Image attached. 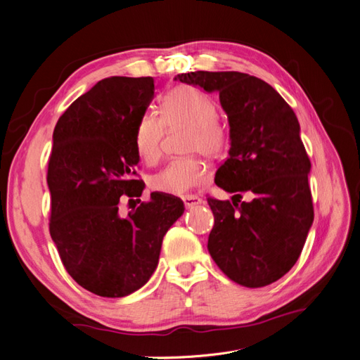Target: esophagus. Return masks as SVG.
Wrapping results in <instances>:
<instances>
[{"label": "esophagus", "mask_w": 360, "mask_h": 360, "mask_svg": "<svg viewBox=\"0 0 360 360\" xmlns=\"http://www.w3.org/2000/svg\"><path fill=\"white\" fill-rule=\"evenodd\" d=\"M183 204L186 207H195L198 204H202V200L200 197H197V195H186V197H183Z\"/></svg>", "instance_id": "obj_1"}]
</instances>
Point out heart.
<instances>
[{
    "label": "heart",
    "instance_id": "obj_1",
    "mask_svg": "<svg viewBox=\"0 0 360 360\" xmlns=\"http://www.w3.org/2000/svg\"><path fill=\"white\" fill-rule=\"evenodd\" d=\"M189 126L188 153H201L209 159L221 158L231 143L228 126L217 117V106L209 96L193 86H177L162 102V117L146 112L135 129V147L148 165L162 155L165 126ZM207 179V168L197 158L174 159L151 179V188L162 193L181 195L200 186Z\"/></svg>",
    "mask_w": 360,
    "mask_h": 360
}]
</instances>
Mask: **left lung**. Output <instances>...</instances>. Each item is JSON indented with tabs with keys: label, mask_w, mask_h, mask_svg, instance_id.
<instances>
[{
	"label": "left lung",
	"mask_w": 360,
	"mask_h": 360,
	"mask_svg": "<svg viewBox=\"0 0 360 360\" xmlns=\"http://www.w3.org/2000/svg\"><path fill=\"white\" fill-rule=\"evenodd\" d=\"M179 81L217 91L228 115L230 156L214 181L231 201L209 197V252L231 281L259 288L296 264L314 221L311 160L291 106L274 86L240 72H191ZM253 195L249 203L243 193Z\"/></svg>",
	"instance_id": "1"
}]
</instances>
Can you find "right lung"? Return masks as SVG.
Wrapping results in <instances>:
<instances>
[{"label": "right lung", "instance_id": "add662e5", "mask_svg": "<svg viewBox=\"0 0 360 360\" xmlns=\"http://www.w3.org/2000/svg\"><path fill=\"white\" fill-rule=\"evenodd\" d=\"M153 96L151 76H112L79 96L53 129L49 233L76 284L102 297L146 284L163 236L184 212L180 198L153 192L126 217L118 213L120 200L144 189L135 129Z\"/></svg>", "mask_w": 360, "mask_h": 360}]
</instances>
